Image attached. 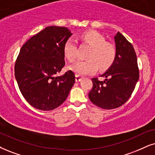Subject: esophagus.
Wrapping results in <instances>:
<instances>
[{
	"label": "esophagus",
	"instance_id": "34e87169",
	"mask_svg": "<svg viewBox=\"0 0 155 155\" xmlns=\"http://www.w3.org/2000/svg\"><path fill=\"white\" fill-rule=\"evenodd\" d=\"M82 79H83V77H82L81 76L79 75V74H76V81H81Z\"/></svg>",
	"mask_w": 155,
	"mask_h": 155
}]
</instances>
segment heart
<instances>
[{"label": "heart", "instance_id": "1", "mask_svg": "<svg viewBox=\"0 0 155 155\" xmlns=\"http://www.w3.org/2000/svg\"><path fill=\"white\" fill-rule=\"evenodd\" d=\"M81 41L91 46L87 55L88 60L79 61L71 66V69L79 75L94 73L99 67L107 69L112 65L117 56V48L111 43L106 41L102 35L94 31L84 32L80 36ZM64 53L70 62H74L78 57L77 46L71 38L66 41Z\"/></svg>", "mask_w": 155, "mask_h": 155}]
</instances>
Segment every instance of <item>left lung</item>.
I'll return each mask as SVG.
<instances>
[{
    "label": "left lung",
    "instance_id": "8db88e82",
    "mask_svg": "<svg viewBox=\"0 0 155 155\" xmlns=\"http://www.w3.org/2000/svg\"><path fill=\"white\" fill-rule=\"evenodd\" d=\"M117 56L112 66L100 76L92 78L93 83L89 98L101 109H113L123 105L130 99L140 77L137 58L134 47L118 32L114 36Z\"/></svg>",
    "mask_w": 155,
    "mask_h": 155
}]
</instances>
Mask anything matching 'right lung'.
I'll return each instance as SVG.
<instances>
[{
    "label": "right lung",
    "mask_w": 155,
    "mask_h": 155,
    "mask_svg": "<svg viewBox=\"0 0 155 155\" xmlns=\"http://www.w3.org/2000/svg\"><path fill=\"white\" fill-rule=\"evenodd\" d=\"M71 33L66 27L45 28L23 45L15 63V77L23 97L34 108L50 111L67 98L75 82L71 70L58 76L65 66L64 45Z\"/></svg>",
    "instance_id": "right-lung-1"
}]
</instances>
